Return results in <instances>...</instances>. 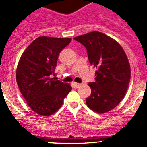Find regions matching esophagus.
Segmentation results:
<instances>
[{
  "mask_svg": "<svg viewBox=\"0 0 147 147\" xmlns=\"http://www.w3.org/2000/svg\"><path fill=\"white\" fill-rule=\"evenodd\" d=\"M73 85H74V87H76V88H79V87L81 85V84H80V83L74 82V83H73Z\"/></svg>",
  "mask_w": 147,
  "mask_h": 147,
  "instance_id": "esophagus-1",
  "label": "esophagus"
}]
</instances>
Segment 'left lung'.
<instances>
[{
    "label": "left lung",
    "instance_id": "8db88e82",
    "mask_svg": "<svg viewBox=\"0 0 147 147\" xmlns=\"http://www.w3.org/2000/svg\"><path fill=\"white\" fill-rule=\"evenodd\" d=\"M74 39L86 48L90 63L97 68L95 81L88 84L91 94L87 105L96 113L108 112L120 103L129 86L131 71L127 55L115 40L102 32Z\"/></svg>",
    "mask_w": 147,
    "mask_h": 147
}]
</instances>
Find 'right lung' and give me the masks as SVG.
<instances>
[{"mask_svg":"<svg viewBox=\"0 0 147 147\" xmlns=\"http://www.w3.org/2000/svg\"><path fill=\"white\" fill-rule=\"evenodd\" d=\"M70 38L39 37L28 46L18 62L16 80L27 104L39 115L49 116L59 110L72 88L55 80V67Z\"/></svg>","mask_w":147,"mask_h":147,"instance_id":"obj_1","label":"right lung"}]
</instances>
